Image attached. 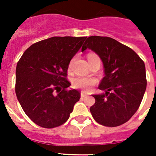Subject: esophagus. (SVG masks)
<instances>
[{"mask_svg": "<svg viewBox=\"0 0 156 156\" xmlns=\"http://www.w3.org/2000/svg\"><path fill=\"white\" fill-rule=\"evenodd\" d=\"M80 97L82 98H83L87 97V94H86L83 93V92H81V93H80Z\"/></svg>", "mask_w": 156, "mask_h": 156, "instance_id": "esophagus-1", "label": "esophagus"}]
</instances>
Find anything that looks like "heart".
<instances>
[{
    "label": "heart",
    "mask_w": 156,
    "mask_h": 156,
    "mask_svg": "<svg viewBox=\"0 0 156 156\" xmlns=\"http://www.w3.org/2000/svg\"><path fill=\"white\" fill-rule=\"evenodd\" d=\"M94 56H97L94 54H89L88 58L94 57ZM73 86L77 89H81V90H84V91H88L91 89L93 86H94L97 83V80L94 78V77H83L78 76L76 77L72 81Z\"/></svg>",
    "instance_id": "obj_1"
}]
</instances>
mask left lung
Masks as SVG:
<instances>
[{
  "mask_svg": "<svg viewBox=\"0 0 156 156\" xmlns=\"http://www.w3.org/2000/svg\"><path fill=\"white\" fill-rule=\"evenodd\" d=\"M87 49L99 56L105 73L98 87L104 93L93 95L92 116L103 126L123 124L137 112L144 97L147 86L144 62L131 48L110 37H89L81 51Z\"/></svg>",
  "mask_w": 156,
  "mask_h": 156,
  "instance_id": "8db88e82",
  "label": "left lung"
}]
</instances>
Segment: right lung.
Here are the masks:
<instances>
[{
	"mask_svg": "<svg viewBox=\"0 0 156 156\" xmlns=\"http://www.w3.org/2000/svg\"><path fill=\"white\" fill-rule=\"evenodd\" d=\"M87 37H53L34 44L17 63L16 94L27 116L41 127L54 128L68 120L80 100L66 79L71 59Z\"/></svg>",
	"mask_w": 156,
	"mask_h": 156,
	"instance_id": "obj_1",
	"label": "right lung"
}]
</instances>
